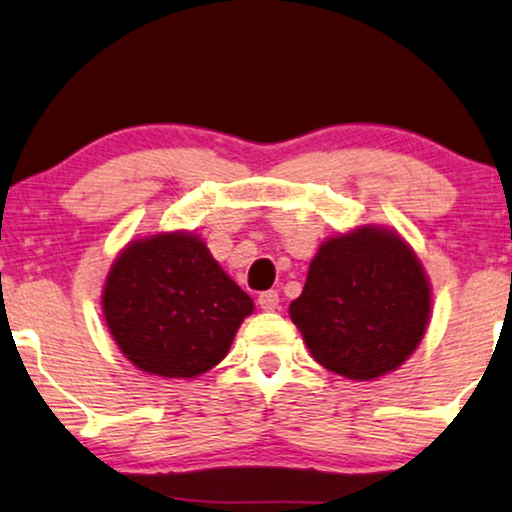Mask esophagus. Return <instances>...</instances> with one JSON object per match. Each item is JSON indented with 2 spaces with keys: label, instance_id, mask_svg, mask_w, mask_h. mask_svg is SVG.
Wrapping results in <instances>:
<instances>
[{
  "label": "esophagus",
  "instance_id": "1",
  "mask_svg": "<svg viewBox=\"0 0 512 512\" xmlns=\"http://www.w3.org/2000/svg\"><path fill=\"white\" fill-rule=\"evenodd\" d=\"M257 304H260V309H264V312H276V309H278V293H276V290H267V293H260V297H257Z\"/></svg>",
  "mask_w": 512,
  "mask_h": 512
}]
</instances>
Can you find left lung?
I'll return each instance as SVG.
<instances>
[{"label": "left lung", "instance_id": "1", "mask_svg": "<svg viewBox=\"0 0 512 512\" xmlns=\"http://www.w3.org/2000/svg\"><path fill=\"white\" fill-rule=\"evenodd\" d=\"M430 312L432 288L416 252L373 224L321 243L288 309L312 357L349 380L397 371L423 340Z\"/></svg>", "mask_w": 512, "mask_h": 512}]
</instances>
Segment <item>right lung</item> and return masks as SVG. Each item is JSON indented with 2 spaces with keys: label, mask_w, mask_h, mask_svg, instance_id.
Wrapping results in <instances>:
<instances>
[{
  "label": "right lung",
  "mask_w": 512,
  "mask_h": 512,
  "mask_svg": "<svg viewBox=\"0 0 512 512\" xmlns=\"http://www.w3.org/2000/svg\"><path fill=\"white\" fill-rule=\"evenodd\" d=\"M115 345L139 371L196 378L226 354L252 297L191 231L129 241L115 257L101 293Z\"/></svg>",
  "instance_id": "add662e5"
}]
</instances>
